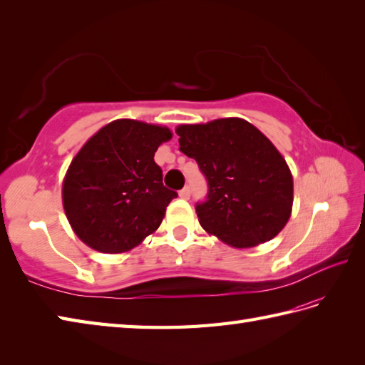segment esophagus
<instances>
[{
  "label": "esophagus",
  "mask_w": 365,
  "mask_h": 365,
  "mask_svg": "<svg viewBox=\"0 0 365 365\" xmlns=\"http://www.w3.org/2000/svg\"><path fill=\"white\" fill-rule=\"evenodd\" d=\"M180 197L182 200H189L190 198V189L189 187H184L182 190H180Z\"/></svg>",
  "instance_id": "obj_1"
}]
</instances>
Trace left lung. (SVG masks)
<instances>
[{
  "label": "left lung",
  "instance_id": "left-lung-1",
  "mask_svg": "<svg viewBox=\"0 0 365 365\" xmlns=\"http://www.w3.org/2000/svg\"><path fill=\"white\" fill-rule=\"evenodd\" d=\"M180 150L197 160L207 197L197 203L200 225L234 248L272 240L294 203L292 173L274 145L248 121L220 118L181 125Z\"/></svg>",
  "mask_w": 365,
  "mask_h": 365
}]
</instances>
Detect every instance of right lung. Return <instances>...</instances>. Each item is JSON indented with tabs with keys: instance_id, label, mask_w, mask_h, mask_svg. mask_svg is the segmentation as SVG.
Wrapping results in <instances>:
<instances>
[{
	"instance_id": "1",
	"label": "right lung",
	"mask_w": 365,
	"mask_h": 365,
	"mask_svg": "<svg viewBox=\"0 0 365 365\" xmlns=\"http://www.w3.org/2000/svg\"><path fill=\"white\" fill-rule=\"evenodd\" d=\"M168 128L121 118L79 150L62 185L63 210L76 236L101 253H123L155 232L175 190L162 184L155 153Z\"/></svg>"
}]
</instances>
